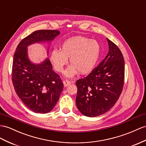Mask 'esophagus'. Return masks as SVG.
I'll list each match as a JSON object with an SVG mask.
<instances>
[{
  "label": "esophagus",
  "instance_id": "obj_1",
  "mask_svg": "<svg viewBox=\"0 0 146 146\" xmlns=\"http://www.w3.org/2000/svg\"><path fill=\"white\" fill-rule=\"evenodd\" d=\"M63 84H64V86H65V87H66V86H68V85H70V84H71V81H68V80H64L63 81Z\"/></svg>",
  "mask_w": 146,
  "mask_h": 146
}]
</instances>
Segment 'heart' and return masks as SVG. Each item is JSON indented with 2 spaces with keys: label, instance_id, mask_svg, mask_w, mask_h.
Masks as SVG:
<instances>
[{
  "label": "heart",
  "instance_id": "1",
  "mask_svg": "<svg viewBox=\"0 0 146 146\" xmlns=\"http://www.w3.org/2000/svg\"><path fill=\"white\" fill-rule=\"evenodd\" d=\"M100 47L99 42L86 37L77 36L65 40L60 47V51L54 49L51 52L50 60L55 69L62 72L68 63L72 65L65 71V75L72 77L78 71L81 74L90 73L94 69L99 57Z\"/></svg>",
  "mask_w": 146,
  "mask_h": 146
}]
</instances>
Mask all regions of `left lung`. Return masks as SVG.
Returning <instances> with one entry per match:
<instances>
[{
	"label": "left lung",
	"instance_id": "left-lung-1",
	"mask_svg": "<svg viewBox=\"0 0 146 146\" xmlns=\"http://www.w3.org/2000/svg\"><path fill=\"white\" fill-rule=\"evenodd\" d=\"M109 51L87 76L76 81V104L82 114L89 117L106 113L120 96L125 80V60L121 50L107 38Z\"/></svg>",
	"mask_w": 146,
	"mask_h": 146
}]
</instances>
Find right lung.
Returning <instances> with one entry per match:
<instances>
[{
  "instance_id": "right-lung-1",
  "label": "right lung",
  "mask_w": 146,
  "mask_h": 146,
  "mask_svg": "<svg viewBox=\"0 0 146 146\" xmlns=\"http://www.w3.org/2000/svg\"><path fill=\"white\" fill-rule=\"evenodd\" d=\"M59 34L58 30L36 31L20 41L14 54L12 73L14 89L25 105L35 113H46L53 109L63 83L52 70L48 58L38 65L29 61L27 47L35 42L51 41Z\"/></svg>"
}]
</instances>
